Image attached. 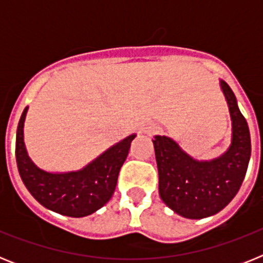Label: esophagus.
Returning a JSON list of instances; mask_svg holds the SVG:
<instances>
[{"instance_id":"obj_1","label":"esophagus","mask_w":263,"mask_h":263,"mask_svg":"<svg viewBox=\"0 0 263 263\" xmlns=\"http://www.w3.org/2000/svg\"><path fill=\"white\" fill-rule=\"evenodd\" d=\"M152 130H153L152 127H148V130H147V132H152Z\"/></svg>"}]
</instances>
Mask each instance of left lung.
<instances>
[{
	"label": "left lung",
	"mask_w": 263,
	"mask_h": 263,
	"mask_svg": "<svg viewBox=\"0 0 263 263\" xmlns=\"http://www.w3.org/2000/svg\"><path fill=\"white\" fill-rule=\"evenodd\" d=\"M232 120V142L222 155L197 160L166 136L154 137L159 174V196L185 218H204L224 210L240 190L250 160L249 126L238 109L233 90L220 80Z\"/></svg>",
	"instance_id": "obj_1"
}]
</instances>
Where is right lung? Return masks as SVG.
<instances>
[{"label":"right lung","instance_id":"obj_1","mask_svg":"<svg viewBox=\"0 0 263 263\" xmlns=\"http://www.w3.org/2000/svg\"><path fill=\"white\" fill-rule=\"evenodd\" d=\"M27 106L18 122L15 159L23 184L47 210L69 217H84L105 205L115 194L120 170L136 134L126 137L78 171L48 173L39 168L27 154L23 125Z\"/></svg>","mask_w":263,"mask_h":263}]
</instances>
